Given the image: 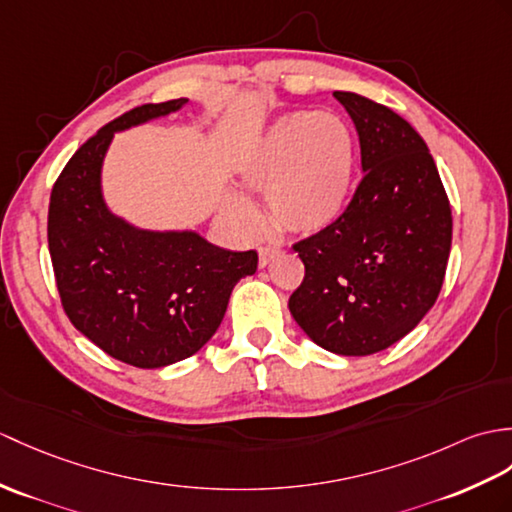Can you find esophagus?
<instances>
[{"instance_id": "1", "label": "esophagus", "mask_w": 512, "mask_h": 512, "mask_svg": "<svg viewBox=\"0 0 512 512\" xmlns=\"http://www.w3.org/2000/svg\"><path fill=\"white\" fill-rule=\"evenodd\" d=\"M279 255V251L277 248H270V246H264V248H259V266L261 268H266L272 259H275Z\"/></svg>"}]
</instances>
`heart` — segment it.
I'll list each match as a JSON object with an SVG mask.
<instances>
[{"label":"heart","instance_id":"1","mask_svg":"<svg viewBox=\"0 0 512 512\" xmlns=\"http://www.w3.org/2000/svg\"><path fill=\"white\" fill-rule=\"evenodd\" d=\"M355 170L358 137L340 115L292 111L272 122L237 163L246 189L266 198L272 227L290 235H316L347 211ZM224 216L242 233L261 224L255 202L229 189L222 198Z\"/></svg>","mask_w":512,"mask_h":512}]
</instances>
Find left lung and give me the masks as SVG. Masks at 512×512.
Masks as SVG:
<instances>
[{
    "label": "left lung",
    "mask_w": 512,
    "mask_h": 512,
    "mask_svg": "<svg viewBox=\"0 0 512 512\" xmlns=\"http://www.w3.org/2000/svg\"><path fill=\"white\" fill-rule=\"evenodd\" d=\"M360 137L364 178L344 216L294 244L305 279L290 314L336 355L388 349L432 310L451 248V209L423 137L388 106L334 91Z\"/></svg>",
    "instance_id": "8db88e82"
}]
</instances>
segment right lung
Wrapping results in <instances>:
<instances>
[{
  "label": "right lung",
  "mask_w": 512,
  "mask_h": 512,
  "mask_svg": "<svg viewBox=\"0 0 512 512\" xmlns=\"http://www.w3.org/2000/svg\"><path fill=\"white\" fill-rule=\"evenodd\" d=\"M187 98L144 104L100 128L58 176L47 242L71 323L111 358L163 368L216 334L255 251H224L198 231L135 227L106 205L102 168L115 133L181 111Z\"/></svg>",
  "instance_id": "right-lung-1"
}]
</instances>
